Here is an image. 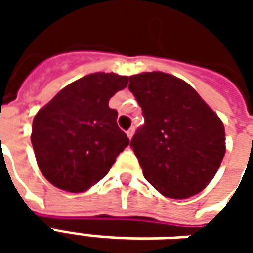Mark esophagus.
Instances as JSON below:
<instances>
[{"label":"esophagus","instance_id":"34e87169","mask_svg":"<svg viewBox=\"0 0 253 253\" xmlns=\"http://www.w3.org/2000/svg\"><path fill=\"white\" fill-rule=\"evenodd\" d=\"M126 134H127V137L131 139L132 135H134V127H131V128H128V130H127V131H126Z\"/></svg>","mask_w":253,"mask_h":253}]
</instances>
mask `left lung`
<instances>
[{
	"label": "left lung",
	"mask_w": 253,
	"mask_h": 253,
	"mask_svg": "<svg viewBox=\"0 0 253 253\" xmlns=\"http://www.w3.org/2000/svg\"><path fill=\"white\" fill-rule=\"evenodd\" d=\"M128 80L145 118L130 143L145 179L168 198L196 195L225 156L222 121L180 78L152 72Z\"/></svg>",
	"instance_id": "left-lung-1"
}]
</instances>
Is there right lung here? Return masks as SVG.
<instances>
[{"instance_id":"add662e5","label":"right lung","mask_w":253,"mask_h":253,"mask_svg":"<svg viewBox=\"0 0 253 253\" xmlns=\"http://www.w3.org/2000/svg\"><path fill=\"white\" fill-rule=\"evenodd\" d=\"M128 77L93 73L59 90L36 114L31 142L39 169L52 186L70 192L90 188L104 177L130 139L108 101Z\"/></svg>"}]
</instances>
